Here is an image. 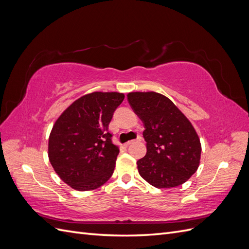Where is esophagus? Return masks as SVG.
<instances>
[{
	"label": "esophagus",
	"instance_id": "34e87169",
	"mask_svg": "<svg viewBox=\"0 0 249 249\" xmlns=\"http://www.w3.org/2000/svg\"><path fill=\"white\" fill-rule=\"evenodd\" d=\"M141 137L140 136H138L136 139H134V140H130V141H127L126 143H125V146H129V145H131L132 144V143H134V142H138V141H141Z\"/></svg>",
	"mask_w": 249,
	"mask_h": 249
}]
</instances>
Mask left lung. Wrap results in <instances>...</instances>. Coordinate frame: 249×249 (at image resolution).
<instances>
[{"label":"left lung","mask_w":249,"mask_h":249,"mask_svg":"<svg viewBox=\"0 0 249 249\" xmlns=\"http://www.w3.org/2000/svg\"><path fill=\"white\" fill-rule=\"evenodd\" d=\"M127 101L145 127L146 155L137 161L139 175L159 189L187 182L197 170L201 154L191 123L168 97L158 92H130Z\"/></svg>","instance_id":"8db88e82"}]
</instances>
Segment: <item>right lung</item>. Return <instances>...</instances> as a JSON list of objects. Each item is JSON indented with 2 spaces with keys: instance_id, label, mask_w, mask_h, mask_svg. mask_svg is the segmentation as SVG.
Listing matches in <instances>:
<instances>
[{
  "instance_id": "right-lung-1",
  "label": "right lung",
  "mask_w": 249,
  "mask_h": 249,
  "mask_svg": "<svg viewBox=\"0 0 249 249\" xmlns=\"http://www.w3.org/2000/svg\"><path fill=\"white\" fill-rule=\"evenodd\" d=\"M124 93L95 91L81 96L53 126L49 160L64 183L78 191L94 190L113 175L119 148L108 126Z\"/></svg>"
}]
</instances>
